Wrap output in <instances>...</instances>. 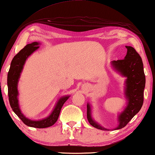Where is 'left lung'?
<instances>
[{
  "instance_id": "left-lung-1",
  "label": "left lung",
  "mask_w": 155,
  "mask_h": 155,
  "mask_svg": "<svg viewBox=\"0 0 155 155\" xmlns=\"http://www.w3.org/2000/svg\"><path fill=\"white\" fill-rule=\"evenodd\" d=\"M127 53L124 59L112 62L113 67L124 77H127L125 95L128 104L118 116L119 124L116 129L125 127L134 116L139 112L143 103V90L146 77L143 62L140 54L131 46H126ZM87 118L92 126L101 130H107L95 123L91 117V109L87 104Z\"/></svg>"
}]
</instances>
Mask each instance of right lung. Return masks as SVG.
<instances>
[{"label":"right lung","instance_id":"obj_1","mask_svg":"<svg viewBox=\"0 0 155 155\" xmlns=\"http://www.w3.org/2000/svg\"><path fill=\"white\" fill-rule=\"evenodd\" d=\"M39 44V43L37 42H32L30 44L26 45L13 57L7 75V86L9 104L13 112L26 125L41 129L51 127L56 123L58 118L62 105L69 97L66 96L60 99L51 114L43 120L38 121L29 120L21 112L18 100V92L17 86L18 79L20 78V73L23 69V66L25 63L26 58L39 48V46H38Z\"/></svg>","mask_w":155,"mask_h":155}]
</instances>
